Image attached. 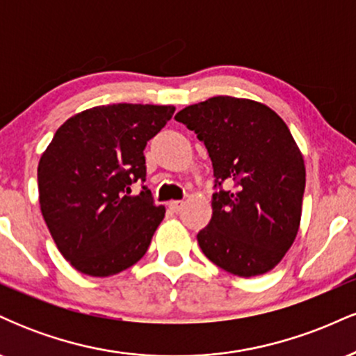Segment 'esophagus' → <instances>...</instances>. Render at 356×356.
Instances as JSON below:
<instances>
[{"mask_svg": "<svg viewBox=\"0 0 356 356\" xmlns=\"http://www.w3.org/2000/svg\"><path fill=\"white\" fill-rule=\"evenodd\" d=\"M182 206H184L182 201H170L169 202V209L172 212H179L182 209Z\"/></svg>", "mask_w": 356, "mask_h": 356, "instance_id": "esophagus-1", "label": "esophagus"}]
</instances>
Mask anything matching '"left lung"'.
Instances as JSON below:
<instances>
[{"label": "left lung", "mask_w": 356, "mask_h": 356, "mask_svg": "<svg viewBox=\"0 0 356 356\" xmlns=\"http://www.w3.org/2000/svg\"><path fill=\"white\" fill-rule=\"evenodd\" d=\"M175 120L204 142L214 170L202 252L231 275H264L291 248L301 219L305 162L288 125L266 105L234 97L191 105Z\"/></svg>", "instance_id": "left-lung-1"}]
</instances>
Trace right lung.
<instances>
[{"label": "right lung", "mask_w": 356, "mask_h": 356, "mask_svg": "<svg viewBox=\"0 0 356 356\" xmlns=\"http://www.w3.org/2000/svg\"><path fill=\"white\" fill-rule=\"evenodd\" d=\"M174 110L102 105L56 130L38 164L40 207L53 241L76 271L117 275L147 252L165 209L144 186V149ZM136 181L143 184L138 195L131 192Z\"/></svg>", "instance_id": "add662e5"}]
</instances>
